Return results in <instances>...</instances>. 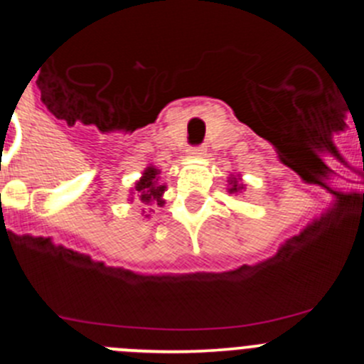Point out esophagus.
Instances as JSON below:
<instances>
[{"label": "esophagus", "mask_w": 364, "mask_h": 364, "mask_svg": "<svg viewBox=\"0 0 364 364\" xmlns=\"http://www.w3.org/2000/svg\"><path fill=\"white\" fill-rule=\"evenodd\" d=\"M205 153V146H193L189 147V154H193V156H200V154Z\"/></svg>", "instance_id": "34e87169"}]
</instances>
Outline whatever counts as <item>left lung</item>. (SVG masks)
<instances>
[{
    "mask_svg": "<svg viewBox=\"0 0 364 364\" xmlns=\"http://www.w3.org/2000/svg\"><path fill=\"white\" fill-rule=\"evenodd\" d=\"M237 189H240V186L239 184H237V180H231V188H230V193H235V191H237Z\"/></svg>",
    "mask_w": 364,
    "mask_h": 364,
    "instance_id": "1",
    "label": "left lung"
}]
</instances>
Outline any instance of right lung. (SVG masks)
<instances>
[{"instance_id": "right-lung-1", "label": "right lung", "mask_w": 364, "mask_h": 364, "mask_svg": "<svg viewBox=\"0 0 364 364\" xmlns=\"http://www.w3.org/2000/svg\"><path fill=\"white\" fill-rule=\"evenodd\" d=\"M156 175H159V171H156L154 167H147L142 178L136 182V188L134 189L140 193V198H142V202L156 200V204L162 205L164 200L160 197H162V193H164V189H166V186H156Z\"/></svg>"}]
</instances>
